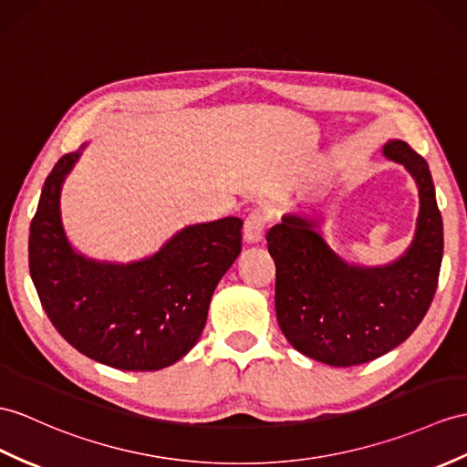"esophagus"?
<instances>
[{
  "mask_svg": "<svg viewBox=\"0 0 467 467\" xmlns=\"http://www.w3.org/2000/svg\"><path fill=\"white\" fill-rule=\"evenodd\" d=\"M264 230H265L264 212L254 210L252 213H247V218L244 222V240L247 244H257L261 237H264Z\"/></svg>",
  "mask_w": 467,
  "mask_h": 467,
  "instance_id": "esophagus-1",
  "label": "esophagus"
}]
</instances>
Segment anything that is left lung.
<instances>
[{"mask_svg": "<svg viewBox=\"0 0 467 467\" xmlns=\"http://www.w3.org/2000/svg\"><path fill=\"white\" fill-rule=\"evenodd\" d=\"M382 150L406 166L420 192L414 242L394 264L347 265L303 215H285L267 232L281 331L303 355L331 367H357L404 343L438 287L443 225L428 162L404 140Z\"/></svg>", "mask_w": 467, "mask_h": 467, "instance_id": "left-lung-1", "label": "left lung"}]
</instances>
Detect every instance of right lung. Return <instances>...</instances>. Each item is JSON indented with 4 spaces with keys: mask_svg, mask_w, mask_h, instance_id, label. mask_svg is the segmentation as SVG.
<instances>
[{
    "mask_svg": "<svg viewBox=\"0 0 467 467\" xmlns=\"http://www.w3.org/2000/svg\"><path fill=\"white\" fill-rule=\"evenodd\" d=\"M78 152L59 158L29 227V271L49 321L85 357L119 370L174 365L198 343L212 295L242 252L240 218L190 225L152 257L99 264L73 252L61 186Z\"/></svg>",
    "mask_w": 467,
    "mask_h": 467,
    "instance_id": "add662e5",
    "label": "right lung"
}]
</instances>
